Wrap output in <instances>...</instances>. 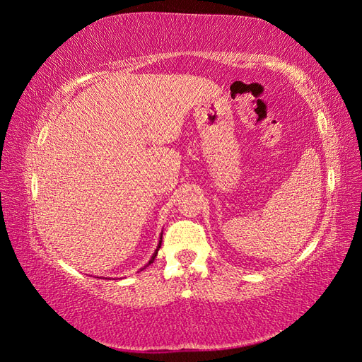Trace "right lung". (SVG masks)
<instances>
[{
  "label": "right lung",
  "mask_w": 362,
  "mask_h": 362,
  "mask_svg": "<svg viewBox=\"0 0 362 362\" xmlns=\"http://www.w3.org/2000/svg\"><path fill=\"white\" fill-rule=\"evenodd\" d=\"M160 246H161V240H160V243H158V247H157V250H156V254L152 255V258L149 259V262H148V266L151 264V262H154V259H156V257H157V254H158V249H160Z\"/></svg>",
  "instance_id": "right-lung-1"
}]
</instances>
